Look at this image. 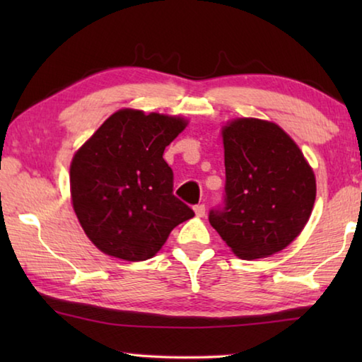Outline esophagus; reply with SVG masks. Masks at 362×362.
<instances>
[{
    "instance_id": "esophagus-1",
    "label": "esophagus",
    "mask_w": 362,
    "mask_h": 362,
    "mask_svg": "<svg viewBox=\"0 0 362 362\" xmlns=\"http://www.w3.org/2000/svg\"><path fill=\"white\" fill-rule=\"evenodd\" d=\"M194 214L198 217H204L206 216V206L204 204H198L194 206Z\"/></svg>"
}]
</instances>
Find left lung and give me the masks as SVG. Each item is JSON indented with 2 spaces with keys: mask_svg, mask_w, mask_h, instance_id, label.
<instances>
[{
  "mask_svg": "<svg viewBox=\"0 0 362 362\" xmlns=\"http://www.w3.org/2000/svg\"><path fill=\"white\" fill-rule=\"evenodd\" d=\"M225 194L209 222L233 252L262 259L289 246L313 211L316 180L303 153L274 122L223 127Z\"/></svg>",
  "mask_w": 362,
  "mask_h": 362,
  "instance_id": "left-lung-1",
  "label": "left lung"
}]
</instances>
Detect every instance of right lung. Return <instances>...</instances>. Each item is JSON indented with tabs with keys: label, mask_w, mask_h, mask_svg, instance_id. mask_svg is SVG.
I'll return each instance as SVG.
<instances>
[{
	"label": "right lung",
	"mask_w": 362,
	"mask_h": 362,
	"mask_svg": "<svg viewBox=\"0 0 362 362\" xmlns=\"http://www.w3.org/2000/svg\"><path fill=\"white\" fill-rule=\"evenodd\" d=\"M187 121L119 110L76 151L70 168L73 209L102 252L116 259H151L192 207L174 196V173L164 148Z\"/></svg>",
	"instance_id": "add662e5"
}]
</instances>
